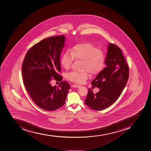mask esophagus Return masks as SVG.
Wrapping results in <instances>:
<instances>
[{
    "label": "esophagus",
    "mask_w": 151,
    "mask_h": 151,
    "mask_svg": "<svg viewBox=\"0 0 151 151\" xmlns=\"http://www.w3.org/2000/svg\"><path fill=\"white\" fill-rule=\"evenodd\" d=\"M71 87H72V88H78L80 87V86H79V85H76V84H74V85H71Z\"/></svg>",
    "instance_id": "obj_1"
}]
</instances>
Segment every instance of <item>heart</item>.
I'll return each instance as SVG.
<instances>
[{
  "label": "heart",
  "mask_w": 151,
  "mask_h": 151,
  "mask_svg": "<svg viewBox=\"0 0 151 151\" xmlns=\"http://www.w3.org/2000/svg\"><path fill=\"white\" fill-rule=\"evenodd\" d=\"M106 54L103 50L98 49L92 43H79L66 51L61 58L60 63L66 70L71 68L74 60L83 61V72L73 71L68 74L67 78L76 83H83L88 79V73L91 75L99 73L105 66Z\"/></svg>",
  "instance_id": "1"
}]
</instances>
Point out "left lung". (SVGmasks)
Wrapping results in <instances>:
<instances>
[{
	"label": "left lung",
	"mask_w": 151,
	"mask_h": 151,
	"mask_svg": "<svg viewBox=\"0 0 151 151\" xmlns=\"http://www.w3.org/2000/svg\"><path fill=\"white\" fill-rule=\"evenodd\" d=\"M105 59L106 67L91 82L100 88L96 93L88 89L85 104L91 109L101 111L111 106L120 96L129 76V68L122 51L113 43L108 46Z\"/></svg>",
	"instance_id": "8db88e82"
}]
</instances>
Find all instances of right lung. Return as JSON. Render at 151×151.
<instances>
[{
    "label": "right lung",
    "mask_w": 151,
    "mask_h": 151,
    "mask_svg": "<svg viewBox=\"0 0 151 151\" xmlns=\"http://www.w3.org/2000/svg\"><path fill=\"white\" fill-rule=\"evenodd\" d=\"M65 36L43 39L33 45L26 53L22 65V76L26 90L37 106L54 111L65 104L70 89L69 83L61 82L58 87H52L53 77L62 81L60 61L65 46Z\"/></svg>",
    "instance_id": "add662e5"
}]
</instances>
